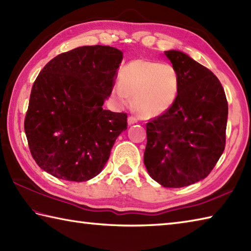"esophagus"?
<instances>
[{
    "label": "esophagus",
    "mask_w": 251,
    "mask_h": 251,
    "mask_svg": "<svg viewBox=\"0 0 251 251\" xmlns=\"http://www.w3.org/2000/svg\"><path fill=\"white\" fill-rule=\"evenodd\" d=\"M136 122H138V118H136V117H134V116H130L129 118H127V124H129L130 126H131V125H134V124H136Z\"/></svg>",
    "instance_id": "esophagus-1"
}]
</instances>
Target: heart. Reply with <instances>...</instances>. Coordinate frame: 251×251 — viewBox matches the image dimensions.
Listing matches in <instances>:
<instances>
[{"mask_svg": "<svg viewBox=\"0 0 251 251\" xmlns=\"http://www.w3.org/2000/svg\"><path fill=\"white\" fill-rule=\"evenodd\" d=\"M178 89V73L172 64L134 60L121 69L119 83L113 85L111 94L125 106L134 97L136 111L143 117H154L173 105Z\"/></svg>", "mask_w": 251, "mask_h": 251, "instance_id": "1", "label": "heart"}]
</instances>
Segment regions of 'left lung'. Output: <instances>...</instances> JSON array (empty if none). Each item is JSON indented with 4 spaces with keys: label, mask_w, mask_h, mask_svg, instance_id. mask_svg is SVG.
Returning a JSON list of instances; mask_svg holds the SVG:
<instances>
[{
    "label": "left lung",
    "mask_w": 251,
    "mask_h": 251,
    "mask_svg": "<svg viewBox=\"0 0 251 251\" xmlns=\"http://www.w3.org/2000/svg\"><path fill=\"white\" fill-rule=\"evenodd\" d=\"M179 77L177 97L146 124L144 165L155 181L181 188L204 179L223 154L228 103L215 75L183 52H165Z\"/></svg>",
    "instance_id": "obj_1"
}]
</instances>
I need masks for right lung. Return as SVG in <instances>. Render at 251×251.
I'll return each mask as SVG.
<instances>
[{
	"label": "right lung",
	"instance_id": "right-lung-1",
	"mask_svg": "<svg viewBox=\"0 0 251 251\" xmlns=\"http://www.w3.org/2000/svg\"><path fill=\"white\" fill-rule=\"evenodd\" d=\"M122 52L84 46L50 60L32 85L25 133L32 158L52 176L86 181L101 172L127 126L126 112L103 110Z\"/></svg>",
	"mask_w": 251,
	"mask_h": 251
}]
</instances>
